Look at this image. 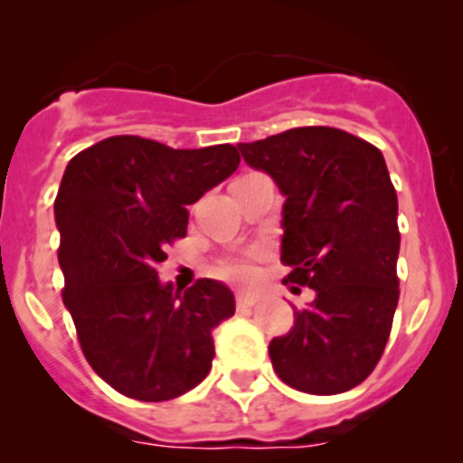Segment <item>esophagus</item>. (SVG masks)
<instances>
[{"label": "esophagus", "mask_w": 463, "mask_h": 463, "mask_svg": "<svg viewBox=\"0 0 463 463\" xmlns=\"http://www.w3.org/2000/svg\"><path fill=\"white\" fill-rule=\"evenodd\" d=\"M255 302H258V296L255 293H237V309H249V307H253Z\"/></svg>", "instance_id": "1"}]
</instances>
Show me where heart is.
<instances>
[{
    "label": "heart",
    "mask_w": 463,
    "mask_h": 463,
    "mask_svg": "<svg viewBox=\"0 0 463 463\" xmlns=\"http://www.w3.org/2000/svg\"><path fill=\"white\" fill-rule=\"evenodd\" d=\"M255 273H258V270H255L253 261L249 258L231 260L222 266V275L223 278L232 279V282H250V279L255 278Z\"/></svg>",
    "instance_id": "1"
}]
</instances>
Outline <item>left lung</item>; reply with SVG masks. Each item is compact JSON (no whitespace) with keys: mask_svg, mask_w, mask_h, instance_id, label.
Here are the masks:
<instances>
[{"mask_svg":"<svg viewBox=\"0 0 463 463\" xmlns=\"http://www.w3.org/2000/svg\"><path fill=\"white\" fill-rule=\"evenodd\" d=\"M282 193L284 282L314 288L270 340L273 370L293 390L340 394L381 361L399 302V202L381 149L335 128H296L237 145Z\"/></svg>","mask_w":463,"mask_h":463,"instance_id":"8db88e82","label":"left lung"}]
</instances>
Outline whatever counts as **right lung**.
<instances>
[{
  "label": "right lung",
  "mask_w": 463,
  "mask_h": 463,
  "mask_svg": "<svg viewBox=\"0 0 463 463\" xmlns=\"http://www.w3.org/2000/svg\"><path fill=\"white\" fill-rule=\"evenodd\" d=\"M240 165L232 145L172 149L111 137L76 154L55 197L64 307L89 365L138 401H170L208 376L213 329L235 314L217 279L184 293L161 282L165 246L188 231V208Z\"/></svg>",
  "instance_id": "right-lung-1"
}]
</instances>
